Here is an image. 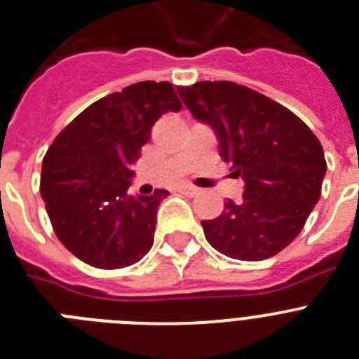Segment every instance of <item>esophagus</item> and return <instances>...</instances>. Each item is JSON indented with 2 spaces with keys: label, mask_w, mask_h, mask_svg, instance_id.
<instances>
[{
  "label": "esophagus",
  "mask_w": 359,
  "mask_h": 359,
  "mask_svg": "<svg viewBox=\"0 0 359 359\" xmlns=\"http://www.w3.org/2000/svg\"><path fill=\"white\" fill-rule=\"evenodd\" d=\"M177 191L183 192V194L187 196H198L200 194V189L194 185H191V183H182V185L177 187Z\"/></svg>",
  "instance_id": "34e87169"
}]
</instances>
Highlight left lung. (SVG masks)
<instances>
[{"label": "left lung", "instance_id": "left-lung-1", "mask_svg": "<svg viewBox=\"0 0 359 359\" xmlns=\"http://www.w3.org/2000/svg\"><path fill=\"white\" fill-rule=\"evenodd\" d=\"M177 94L214 128L219 156L245 182L241 203L225 201L219 216L201 222L207 241L241 262L276 256L320 200L327 172L320 140L287 107L234 81H198Z\"/></svg>", "mask_w": 359, "mask_h": 359}]
</instances>
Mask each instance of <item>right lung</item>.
<instances>
[{"label":"right lung","instance_id":"add662e5","mask_svg":"<svg viewBox=\"0 0 359 359\" xmlns=\"http://www.w3.org/2000/svg\"><path fill=\"white\" fill-rule=\"evenodd\" d=\"M180 109L168 81H140L94 101L48 147L39 192L57 240L76 258L110 271L149 252L168 192L134 198L127 191L152 125Z\"/></svg>","mask_w":359,"mask_h":359}]
</instances>
